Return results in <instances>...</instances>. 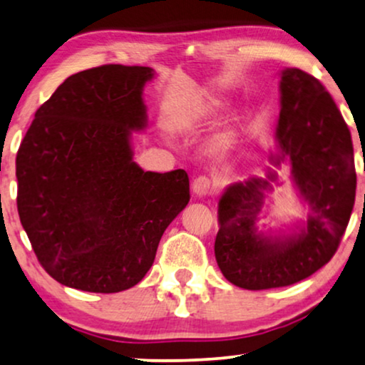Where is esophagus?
<instances>
[{
    "mask_svg": "<svg viewBox=\"0 0 365 365\" xmlns=\"http://www.w3.org/2000/svg\"><path fill=\"white\" fill-rule=\"evenodd\" d=\"M213 192V183L208 177L201 175L198 178H195L193 182V193L197 195V197H206V195H210Z\"/></svg>",
    "mask_w": 365,
    "mask_h": 365,
    "instance_id": "esophagus-1",
    "label": "esophagus"
}]
</instances>
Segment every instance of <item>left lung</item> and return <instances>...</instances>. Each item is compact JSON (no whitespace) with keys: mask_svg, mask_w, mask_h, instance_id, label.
Segmentation results:
<instances>
[{"mask_svg":"<svg viewBox=\"0 0 365 365\" xmlns=\"http://www.w3.org/2000/svg\"><path fill=\"white\" fill-rule=\"evenodd\" d=\"M279 152L275 165L288 164L302 197L312 206L300 235L270 239L257 231V216L269 180L235 183L220 200L215 239L217 267L231 284L267 290L297 284L336 254L356 200L354 149L349 128L322 81L300 68L280 80Z\"/></svg>","mask_w":365,"mask_h":365,"instance_id":"8db88e82","label":"left lung"}]
</instances>
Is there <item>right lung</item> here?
I'll return each instance as SVG.
<instances>
[{
  "mask_svg": "<svg viewBox=\"0 0 365 365\" xmlns=\"http://www.w3.org/2000/svg\"><path fill=\"white\" fill-rule=\"evenodd\" d=\"M150 67L108 63L68 77L36 111L16 155L18 213L39 264L83 292L144 279L188 205L187 172H144L129 135L145 126Z\"/></svg>",
  "mask_w": 365,
  "mask_h": 365,
  "instance_id": "right-lung-1",
  "label": "right lung"
}]
</instances>
